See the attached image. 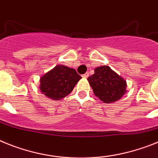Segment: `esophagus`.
I'll use <instances>...</instances> for the list:
<instances>
[{"label": "esophagus", "instance_id": "1", "mask_svg": "<svg viewBox=\"0 0 158 158\" xmlns=\"http://www.w3.org/2000/svg\"><path fill=\"white\" fill-rule=\"evenodd\" d=\"M89 76V73L88 72H87V73H85V74H83V78H87Z\"/></svg>", "mask_w": 158, "mask_h": 158}]
</instances>
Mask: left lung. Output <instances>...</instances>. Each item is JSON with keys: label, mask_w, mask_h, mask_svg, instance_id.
<instances>
[{"label": "left lung", "mask_w": 158, "mask_h": 158, "mask_svg": "<svg viewBox=\"0 0 158 158\" xmlns=\"http://www.w3.org/2000/svg\"><path fill=\"white\" fill-rule=\"evenodd\" d=\"M87 80L95 96L106 103L116 102L127 91V82L108 66L95 68Z\"/></svg>", "instance_id": "1"}]
</instances>
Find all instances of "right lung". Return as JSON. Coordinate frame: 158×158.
Returning <instances> with one entry per match:
<instances>
[{
  "mask_svg": "<svg viewBox=\"0 0 158 158\" xmlns=\"http://www.w3.org/2000/svg\"><path fill=\"white\" fill-rule=\"evenodd\" d=\"M81 78L73 68L57 65L40 78V88L51 99H61L72 91Z\"/></svg>",
  "mask_w": 158,
  "mask_h": 158,
  "instance_id": "1",
  "label": "right lung"
}]
</instances>
